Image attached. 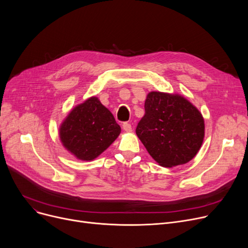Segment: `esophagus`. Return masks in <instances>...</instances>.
<instances>
[{"mask_svg": "<svg viewBox=\"0 0 248 248\" xmlns=\"http://www.w3.org/2000/svg\"><path fill=\"white\" fill-rule=\"evenodd\" d=\"M123 128L124 129L125 132H132V124H128V123H124V124H123Z\"/></svg>", "mask_w": 248, "mask_h": 248, "instance_id": "1", "label": "esophagus"}]
</instances>
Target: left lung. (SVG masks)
Returning <instances> with one entry per match:
<instances>
[{"label":"left lung","instance_id":"8db88e82","mask_svg":"<svg viewBox=\"0 0 248 248\" xmlns=\"http://www.w3.org/2000/svg\"><path fill=\"white\" fill-rule=\"evenodd\" d=\"M145 115L136 133L153 159L171 168L191 161L204 139L200 111L178 94L153 91L145 102Z\"/></svg>","mask_w":248,"mask_h":248}]
</instances>
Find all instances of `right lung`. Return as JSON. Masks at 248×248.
Returning <instances> with one entry per match:
<instances>
[{
    "label": "right lung",
    "instance_id": "add662e5",
    "mask_svg": "<svg viewBox=\"0 0 248 248\" xmlns=\"http://www.w3.org/2000/svg\"><path fill=\"white\" fill-rule=\"evenodd\" d=\"M121 134L112 113L96 97H90L68 114L60 127L63 146L76 158L95 159Z\"/></svg>",
    "mask_w": 248,
    "mask_h": 248
}]
</instances>
